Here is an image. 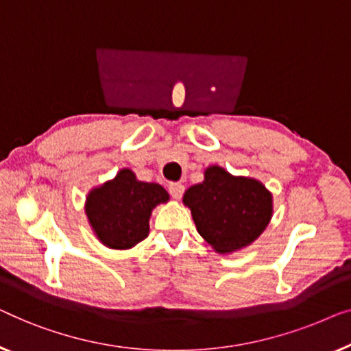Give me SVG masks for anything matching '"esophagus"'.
<instances>
[{"label":"esophagus","instance_id":"esophagus-1","mask_svg":"<svg viewBox=\"0 0 351 351\" xmlns=\"http://www.w3.org/2000/svg\"><path fill=\"white\" fill-rule=\"evenodd\" d=\"M169 192H170V195L173 197V199L180 200L182 194H184V186H182L181 182H171V184L169 186Z\"/></svg>","mask_w":351,"mask_h":351}]
</instances>
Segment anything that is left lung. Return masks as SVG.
<instances>
[{"label": "left lung", "instance_id": "left-lung-1", "mask_svg": "<svg viewBox=\"0 0 351 351\" xmlns=\"http://www.w3.org/2000/svg\"><path fill=\"white\" fill-rule=\"evenodd\" d=\"M197 230L221 254L253 243L272 218V194L253 178L232 176L218 165L182 197Z\"/></svg>", "mask_w": 351, "mask_h": 351}]
</instances>
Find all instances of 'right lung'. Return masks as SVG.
Wrapping results in <instances>:
<instances>
[{
    "label": "right lung",
    "instance_id": "1",
    "mask_svg": "<svg viewBox=\"0 0 351 351\" xmlns=\"http://www.w3.org/2000/svg\"><path fill=\"white\" fill-rule=\"evenodd\" d=\"M169 199L160 184L138 181L132 170L122 169L114 180L88 192L86 215L103 245L128 250L146 239L152 210Z\"/></svg>",
    "mask_w": 351,
    "mask_h": 351
}]
</instances>
